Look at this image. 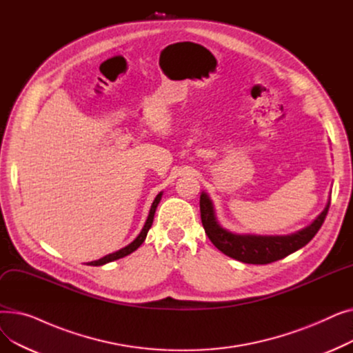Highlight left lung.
<instances>
[{
  "instance_id": "obj_1",
  "label": "left lung",
  "mask_w": 353,
  "mask_h": 353,
  "mask_svg": "<svg viewBox=\"0 0 353 353\" xmlns=\"http://www.w3.org/2000/svg\"><path fill=\"white\" fill-rule=\"evenodd\" d=\"M330 205V193L325 209L306 228L290 234L234 233L220 225L214 203L206 192L200 194V216L208 237L226 256L249 265H268L306 246L321 229Z\"/></svg>"
}]
</instances>
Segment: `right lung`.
<instances>
[{"instance_id":"add662e5","label":"right lung","mask_w":353,"mask_h":353,"mask_svg":"<svg viewBox=\"0 0 353 353\" xmlns=\"http://www.w3.org/2000/svg\"><path fill=\"white\" fill-rule=\"evenodd\" d=\"M161 197H163V192H160V193L156 196V199H154V201H153V205H152V208H150V212H148L147 220H145V223H144L141 232L139 233V236L133 240L132 243L127 245L125 248H123V249H120V250H117V252H114V253L105 254L104 257L99 259V261L88 262L87 265H90V266H103V265H105V263L117 261V259H121V257H124V256H127V254H130V253H133L134 250H137V249L141 246V243L145 240V236H147L148 230H150V228H152V225H153L154 213H156V209H157V206H159V203H160Z\"/></svg>"}]
</instances>
